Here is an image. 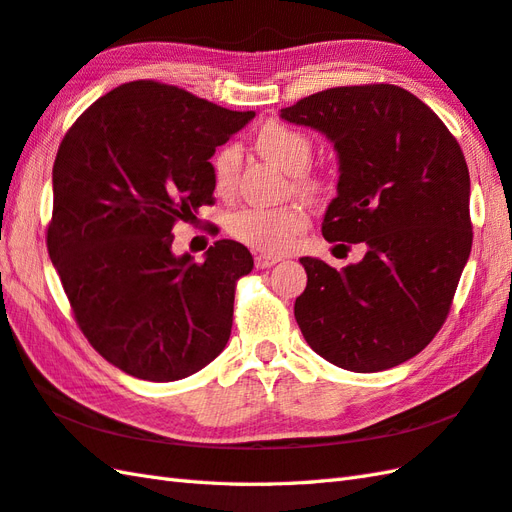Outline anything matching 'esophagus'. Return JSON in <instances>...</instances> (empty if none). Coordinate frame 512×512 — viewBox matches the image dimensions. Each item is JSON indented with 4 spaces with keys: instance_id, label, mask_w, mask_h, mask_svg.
<instances>
[{
    "instance_id": "34e87169",
    "label": "esophagus",
    "mask_w": 512,
    "mask_h": 512,
    "mask_svg": "<svg viewBox=\"0 0 512 512\" xmlns=\"http://www.w3.org/2000/svg\"><path fill=\"white\" fill-rule=\"evenodd\" d=\"M280 256H269V254H256L254 256V265L256 269H267V267H273L276 263H280Z\"/></svg>"
}]
</instances>
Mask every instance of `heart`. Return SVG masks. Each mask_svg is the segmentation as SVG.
<instances>
[{
	"instance_id": "b5f03b06",
	"label": "heart",
	"mask_w": 512,
	"mask_h": 512,
	"mask_svg": "<svg viewBox=\"0 0 512 512\" xmlns=\"http://www.w3.org/2000/svg\"><path fill=\"white\" fill-rule=\"evenodd\" d=\"M313 139L302 130L269 121L256 134V149L267 160L276 162L286 173H293L295 189L315 197L321 193L323 182L306 167L313 158ZM241 169V149L236 145L221 147L210 162L213 186L219 195L234 191ZM228 232L236 241L258 249L265 254H280L289 249L306 228V215L302 206L286 204L280 208H245L228 217Z\"/></svg>"
}]
</instances>
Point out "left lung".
Wrapping results in <instances>:
<instances>
[{
  "instance_id": "8db88e82",
  "label": "left lung",
  "mask_w": 512,
  "mask_h": 512,
  "mask_svg": "<svg viewBox=\"0 0 512 512\" xmlns=\"http://www.w3.org/2000/svg\"><path fill=\"white\" fill-rule=\"evenodd\" d=\"M280 117L326 134L339 156L326 241L367 247L341 271L299 258L308 273L295 299L299 330L347 371L406 363L441 330L471 252L463 149L419 97L393 84L336 86Z\"/></svg>"
}]
</instances>
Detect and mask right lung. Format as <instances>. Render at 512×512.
<instances>
[{
  "mask_svg": "<svg viewBox=\"0 0 512 512\" xmlns=\"http://www.w3.org/2000/svg\"><path fill=\"white\" fill-rule=\"evenodd\" d=\"M254 115L136 80L86 108L58 147L47 252L86 339L134 378L182 380L230 339L252 254L221 239L193 263L171 252V230L213 202L210 158Z\"/></svg>",
  "mask_w": 512,
  "mask_h": 512,
  "instance_id": "add662e5",
  "label": "right lung"
}]
</instances>
